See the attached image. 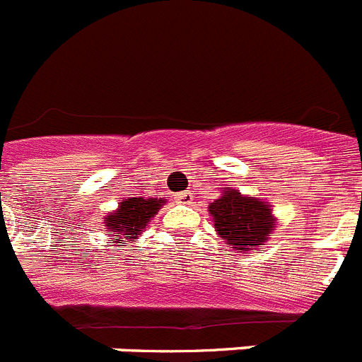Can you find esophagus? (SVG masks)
Instances as JSON below:
<instances>
[{"mask_svg": "<svg viewBox=\"0 0 362 362\" xmlns=\"http://www.w3.org/2000/svg\"><path fill=\"white\" fill-rule=\"evenodd\" d=\"M192 192L190 190H185V192H179L177 196H175V201H177V203H183V204H188L192 201Z\"/></svg>", "mask_w": 362, "mask_h": 362, "instance_id": "obj_1", "label": "esophagus"}]
</instances>
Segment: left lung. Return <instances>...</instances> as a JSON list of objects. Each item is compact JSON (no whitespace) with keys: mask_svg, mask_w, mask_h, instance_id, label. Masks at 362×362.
I'll return each mask as SVG.
<instances>
[{"mask_svg":"<svg viewBox=\"0 0 362 362\" xmlns=\"http://www.w3.org/2000/svg\"><path fill=\"white\" fill-rule=\"evenodd\" d=\"M217 233L226 239L230 248L250 250L267 239L274 230V217L268 204L263 201L243 197L239 192L228 190L225 196L210 204Z\"/></svg>","mask_w":362,"mask_h":362,"instance_id":"obj_1","label":"left lung"}]
</instances>
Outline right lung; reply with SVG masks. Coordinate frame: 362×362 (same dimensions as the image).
<instances>
[{"label":"right lung","mask_w":362,"mask_h":362,"mask_svg":"<svg viewBox=\"0 0 362 362\" xmlns=\"http://www.w3.org/2000/svg\"><path fill=\"white\" fill-rule=\"evenodd\" d=\"M163 203H165V199L158 201L145 199V197H132L129 201H123L119 210L107 217L108 235L119 233L117 235V243L121 239H134L136 235H139V232H143L146 228L150 217H153V214L158 212Z\"/></svg>","instance_id":"add662e5"}]
</instances>
